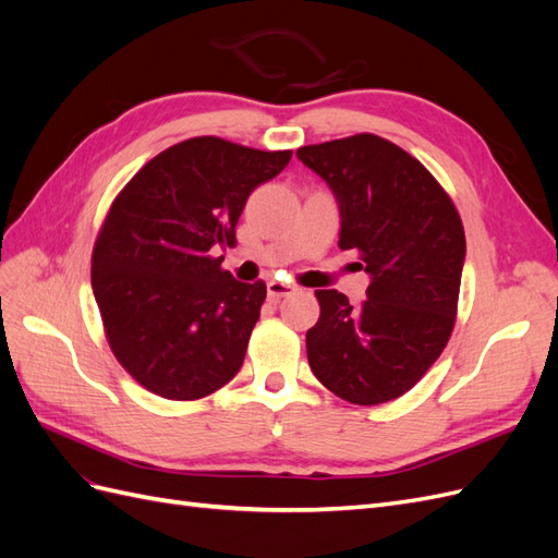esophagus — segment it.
<instances>
[{
    "mask_svg": "<svg viewBox=\"0 0 558 558\" xmlns=\"http://www.w3.org/2000/svg\"><path fill=\"white\" fill-rule=\"evenodd\" d=\"M291 293H295V286H293V283L277 281V279H272V281L267 283V298H269V300H281V298L291 295Z\"/></svg>",
    "mask_w": 558,
    "mask_h": 558,
    "instance_id": "esophagus-1",
    "label": "esophagus"
}]
</instances>
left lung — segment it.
<instances>
[{
  "label": "left lung",
  "mask_w": 558,
  "mask_h": 558,
  "mask_svg": "<svg viewBox=\"0 0 558 558\" xmlns=\"http://www.w3.org/2000/svg\"><path fill=\"white\" fill-rule=\"evenodd\" d=\"M295 156L328 183L340 207V248L359 251L369 275L359 307L335 289L316 291L312 373L353 404L396 400L426 375L453 330L465 263L461 216L424 165L377 134L302 146Z\"/></svg>",
  "instance_id": "1"
}]
</instances>
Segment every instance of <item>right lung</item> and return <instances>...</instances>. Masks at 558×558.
Wrapping results in <instances>:
<instances>
[{
    "label": "right lung",
    "mask_w": 558,
    "mask_h": 558,
    "mask_svg": "<svg viewBox=\"0 0 558 558\" xmlns=\"http://www.w3.org/2000/svg\"><path fill=\"white\" fill-rule=\"evenodd\" d=\"M291 156L185 140L113 199L93 251V293L113 356L150 393L197 400L240 373L267 289L238 281L211 253L234 242L248 195Z\"/></svg>",
    "instance_id": "1"
}]
</instances>
